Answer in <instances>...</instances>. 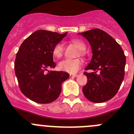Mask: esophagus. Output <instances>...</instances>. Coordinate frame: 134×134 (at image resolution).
<instances>
[{
    "label": "esophagus",
    "instance_id": "esophagus-1",
    "mask_svg": "<svg viewBox=\"0 0 134 134\" xmlns=\"http://www.w3.org/2000/svg\"><path fill=\"white\" fill-rule=\"evenodd\" d=\"M70 76L71 78H74V77H77L78 74H70Z\"/></svg>",
    "mask_w": 134,
    "mask_h": 134
}]
</instances>
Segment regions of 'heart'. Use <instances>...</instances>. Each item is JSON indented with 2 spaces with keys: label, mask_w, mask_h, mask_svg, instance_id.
<instances>
[{
  "label": "heart",
  "mask_w": 134,
  "mask_h": 134,
  "mask_svg": "<svg viewBox=\"0 0 134 134\" xmlns=\"http://www.w3.org/2000/svg\"><path fill=\"white\" fill-rule=\"evenodd\" d=\"M72 42L74 45L80 49V54H83L84 52L86 49V46L82 41L79 39H75L72 40ZM63 45L61 43H58L55 45L53 48V55L55 58H60L63 54ZM83 62L81 59H65L62 61L60 62L58 64V68L60 70L70 73V74H75L80 69L82 66Z\"/></svg>",
  "instance_id": "1"
}]
</instances>
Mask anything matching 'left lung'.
<instances>
[{
	"label": "left lung",
	"instance_id": "1",
	"mask_svg": "<svg viewBox=\"0 0 134 134\" xmlns=\"http://www.w3.org/2000/svg\"><path fill=\"white\" fill-rule=\"evenodd\" d=\"M87 40L92 49V59L84 72L87 83L83 86L85 97L93 103L110 100L118 93L125 75L126 59L122 48L104 31L91 29L79 33Z\"/></svg>",
	"mask_w": 134,
	"mask_h": 134
}]
</instances>
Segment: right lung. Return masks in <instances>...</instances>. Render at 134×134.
I'll use <instances>...</instances> for the list:
<instances>
[{"label":"right lung","mask_w":134,"mask_h":134,"mask_svg":"<svg viewBox=\"0 0 134 134\" xmlns=\"http://www.w3.org/2000/svg\"><path fill=\"white\" fill-rule=\"evenodd\" d=\"M66 35L67 32L60 34L38 30L20 46L15 62V74L21 92L34 102L46 104L56 100L62 84L69 78L66 72L48 70L55 67L53 48Z\"/></svg>","instance_id":"1"}]
</instances>
